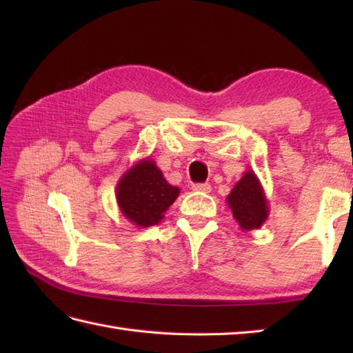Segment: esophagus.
<instances>
[{
    "mask_svg": "<svg viewBox=\"0 0 353 353\" xmlns=\"http://www.w3.org/2000/svg\"><path fill=\"white\" fill-rule=\"evenodd\" d=\"M192 191L208 194V192H211V185H209V183H196V185H192Z\"/></svg>",
    "mask_w": 353,
    "mask_h": 353,
    "instance_id": "1",
    "label": "esophagus"
}]
</instances>
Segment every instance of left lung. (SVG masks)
I'll return each instance as SVG.
<instances>
[{
    "mask_svg": "<svg viewBox=\"0 0 353 353\" xmlns=\"http://www.w3.org/2000/svg\"><path fill=\"white\" fill-rule=\"evenodd\" d=\"M226 201L243 232L259 229L268 219V200L264 188L250 168L235 183Z\"/></svg>",
    "mask_w": 353,
    "mask_h": 353,
    "instance_id": "1",
    "label": "left lung"
}]
</instances>
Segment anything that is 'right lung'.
I'll return each mask as SVG.
<instances>
[{"instance_id":"obj_1","label":"right lung","mask_w":353,"mask_h":353,"mask_svg":"<svg viewBox=\"0 0 353 353\" xmlns=\"http://www.w3.org/2000/svg\"><path fill=\"white\" fill-rule=\"evenodd\" d=\"M181 194L170 185L152 157L138 161L117 183V203L127 220L138 228L162 221L163 214Z\"/></svg>"}]
</instances>
